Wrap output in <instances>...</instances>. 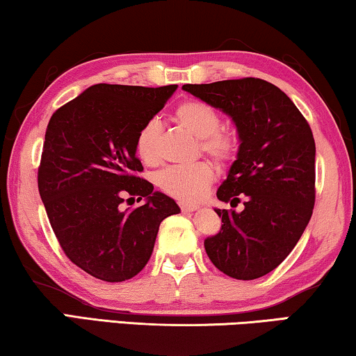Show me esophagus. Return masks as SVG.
Masks as SVG:
<instances>
[{
	"label": "esophagus",
	"mask_w": 356,
	"mask_h": 356,
	"mask_svg": "<svg viewBox=\"0 0 356 356\" xmlns=\"http://www.w3.org/2000/svg\"><path fill=\"white\" fill-rule=\"evenodd\" d=\"M179 206L184 212H193V211L198 209V206H196V204H188V203H180Z\"/></svg>",
	"instance_id": "obj_1"
}]
</instances>
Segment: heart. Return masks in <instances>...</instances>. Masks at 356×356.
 I'll use <instances>...</instances> for the list:
<instances>
[{
    "label": "heart",
    "instance_id": "heart-1",
    "mask_svg": "<svg viewBox=\"0 0 356 356\" xmlns=\"http://www.w3.org/2000/svg\"><path fill=\"white\" fill-rule=\"evenodd\" d=\"M174 121L190 134L200 139V148L204 155L212 158L219 166H227L236 155L238 139L235 132L220 127V115L209 104L188 99L180 102L174 110ZM161 124L158 120H148L137 132L136 152L147 164L160 161ZM214 169L208 161H198L187 166H172L164 169L158 177L163 192L185 203H193L208 192Z\"/></svg>",
    "mask_w": 356,
    "mask_h": 356
}]
</instances>
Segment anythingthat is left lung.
<instances>
[{"mask_svg": "<svg viewBox=\"0 0 356 356\" xmlns=\"http://www.w3.org/2000/svg\"><path fill=\"white\" fill-rule=\"evenodd\" d=\"M184 91L235 121L240 150L217 198L241 212L216 209L222 229L204 249L236 280L267 275L289 256L315 206V139L288 95L261 78L184 84Z\"/></svg>", "mask_w": 356, "mask_h": 356, "instance_id": "8db88e82", "label": "left lung"}]
</instances>
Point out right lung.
<instances>
[{"label": "right lung", "instance_id": "1", "mask_svg": "<svg viewBox=\"0 0 356 356\" xmlns=\"http://www.w3.org/2000/svg\"><path fill=\"white\" fill-rule=\"evenodd\" d=\"M176 89L100 83L51 116L38 190L62 251L94 278L136 277L152 256L161 220L180 212L139 177L144 166L136 156L137 132ZM126 195L146 204L121 210Z\"/></svg>", "mask_w": 356, "mask_h": 356}]
</instances>
